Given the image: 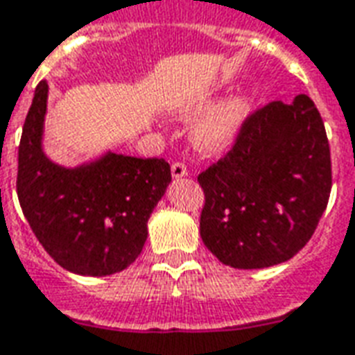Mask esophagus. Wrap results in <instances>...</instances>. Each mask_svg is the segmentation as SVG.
Here are the masks:
<instances>
[{
  "mask_svg": "<svg viewBox=\"0 0 355 355\" xmlns=\"http://www.w3.org/2000/svg\"><path fill=\"white\" fill-rule=\"evenodd\" d=\"M189 170L183 162H174V164H172V175H174V178H185Z\"/></svg>",
  "mask_w": 355,
  "mask_h": 355,
  "instance_id": "1",
  "label": "esophagus"
}]
</instances>
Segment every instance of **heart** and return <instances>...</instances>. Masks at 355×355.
Returning <instances> with one entry per match:
<instances>
[{
	"label": "heart",
	"mask_w": 355,
	"mask_h": 355,
	"mask_svg": "<svg viewBox=\"0 0 355 355\" xmlns=\"http://www.w3.org/2000/svg\"><path fill=\"white\" fill-rule=\"evenodd\" d=\"M208 98L196 100L185 107V113H196L208 105ZM252 113V98L245 94L234 96L227 102L217 103L198 119L195 124V144L204 153H219L231 146L244 128L245 121Z\"/></svg>",
	"instance_id": "b5f03b06"
}]
</instances>
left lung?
<instances>
[{
  "instance_id": "obj_1",
  "label": "left lung",
  "mask_w": 355,
  "mask_h": 355,
  "mask_svg": "<svg viewBox=\"0 0 355 355\" xmlns=\"http://www.w3.org/2000/svg\"><path fill=\"white\" fill-rule=\"evenodd\" d=\"M198 183L200 236L223 265L265 268L291 259L329 202V141L314 102L299 94L250 113L231 151Z\"/></svg>"
}]
</instances>
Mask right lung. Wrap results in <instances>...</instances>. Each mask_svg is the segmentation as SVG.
<instances>
[{
  "mask_svg": "<svg viewBox=\"0 0 355 355\" xmlns=\"http://www.w3.org/2000/svg\"><path fill=\"white\" fill-rule=\"evenodd\" d=\"M46 92L41 81L18 146L20 208L62 268L83 276L121 272L144 250L147 219L172 181L170 164L117 153L77 168L54 164L41 147Z\"/></svg>",
  "mask_w": 355,
  "mask_h": 355,
  "instance_id": "1",
  "label": "right lung"
}]
</instances>
